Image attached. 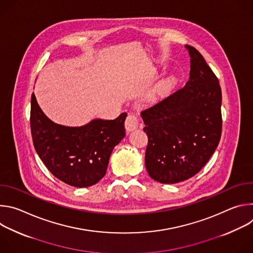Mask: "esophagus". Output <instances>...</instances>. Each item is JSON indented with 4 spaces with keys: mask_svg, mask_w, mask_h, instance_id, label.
<instances>
[{
    "mask_svg": "<svg viewBox=\"0 0 253 253\" xmlns=\"http://www.w3.org/2000/svg\"><path fill=\"white\" fill-rule=\"evenodd\" d=\"M139 125V118L135 114H129L125 121V128L127 131L135 130Z\"/></svg>",
    "mask_w": 253,
    "mask_h": 253,
    "instance_id": "esophagus-1",
    "label": "esophagus"
}]
</instances>
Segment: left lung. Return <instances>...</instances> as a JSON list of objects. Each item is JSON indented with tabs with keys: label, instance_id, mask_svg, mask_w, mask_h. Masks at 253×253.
Instances as JSON below:
<instances>
[{
	"label": "left lung",
	"instance_id": "1",
	"mask_svg": "<svg viewBox=\"0 0 253 253\" xmlns=\"http://www.w3.org/2000/svg\"><path fill=\"white\" fill-rule=\"evenodd\" d=\"M190 78L159 103L141 112L148 136L149 176L173 184L197 174L217 148L222 132L221 88L203 56L186 45Z\"/></svg>",
	"mask_w": 253,
	"mask_h": 253
}]
</instances>
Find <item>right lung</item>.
<instances>
[{
	"mask_svg": "<svg viewBox=\"0 0 253 253\" xmlns=\"http://www.w3.org/2000/svg\"><path fill=\"white\" fill-rule=\"evenodd\" d=\"M127 113L114 120L96 119L85 126L55 124L42 112L34 93L30 124L36 152L48 170L64 183L89 187L104 177L114 147L125 137Z\"/></svg>",
	"mask_w": 253,
	"mask_h": 253,
	"instance_id": "add662e5",
	"label": "right lung"
}]
</instances>
